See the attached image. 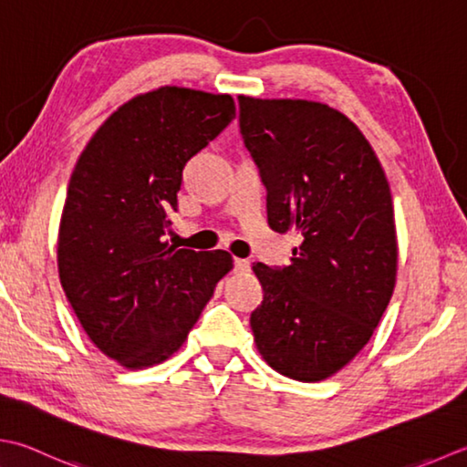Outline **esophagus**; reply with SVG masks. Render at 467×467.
<instances>
[{
	"label": "esophagus",
	"instance_id": "esophagus-1",
	"mask_svg": "<svg viewBox=\"0 0 467 467\" xmlns=\"http://www.w3.org/2000/svg\"><path fill=\"white\" fill-rule=\"evenodd\" d=\"M234 271H236V273H249V271H251V261H246V259H234Z\"/></svg>",
	"mask_w": 467,
	"mask_h": 467
}]
</instances>
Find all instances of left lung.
<instances>
[{
  "label": "left lung",
  "instance_id": "obj_1",
  "mask_svg": "<svg viewBox=\"0 0 467 467\" xmlns=\"http://www.w3.org/2000/svg\"><path fill=\"white\" fill-rule=\"evenodd\" d=\"M239 107L269 226L301 239L287 267L253 265L263 287L251 314L254 344L283 377L324 380L367 346L395 289L385 170L358 127L324 103L241 95Z\"/></svg>",
  "mask_w": 467,
  "mask_h": 467
}]
</instances>
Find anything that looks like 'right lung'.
Here are the masks:
<instances>
[{
    "label": "right lung",
    "mask_w": 467,
    "mask_h": 467,
    "mask_svg": "<svg viewBox=\"0 0 467 467\" xmlns=\"http://www.w3.org/2000/svg\"><path fill=\"white\" fill-rule=\"evenodd\" d=\"M236 117L231 95L160 87L99 127L70 176L58 275L88 340L125 368L168 360L233 269L163 241L186 161Z\"/></svg>",
    "instance_id": "add662e5"
}]
</instances>
